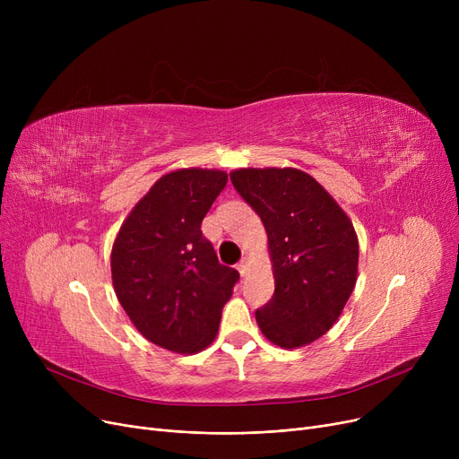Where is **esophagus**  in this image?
<instances>
[{
	"label": "esophagus",
	"instance_id": "34e87169",
	"mask_svg": "<svg viewBox=\"0 0 459 459\" xmlns=\"http://www.w3.org/2000/svg\"><path fill=\"white\" fill-rule=\"evenodd\" d=\"M247 266H249V260L247 258H242L238 262V272H239V275H246L247 273Z\"/></svg>",
	"mask_w": 459,
	"mask_h": 459
}]
</instances>
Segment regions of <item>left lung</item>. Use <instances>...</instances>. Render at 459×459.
<instances>
[{
    "instance_id": "left-lung-1",
    "label": "left lung",
    "mask_w": 459,
    "mask_h": 459,
    "mask_svg": "<svg viewBox=\"0 0 459 459\" xmlns=\"http://www.w3.org/2000/svg\"><path fill=\"white\" fill-rule=\"evenodd\" d=\"M230 180L268 232L275 292L255 316L275 346L320 339L350 299L359 242L350 217L310 175L292 167L238 169Z\"/></svg>"
}]
</instances>
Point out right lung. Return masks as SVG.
<instances>
[{"instance_id":"right-lung-1","label":"right lung","mask_w":459,"mask_h":459,"mask_svg":"<svg viewBox=\"0 0 459 459\" xmlns=\"http://www.w3.org/2000/svg\"><path fill=\"white\" fill-rule=\"evenodd\" d=\"M227 180V173L212 169L163 175L115 238V294L144 339L165 350H204L239 279L234 268L220 264L201 230Z\"/></svg>"}]
</instances>
